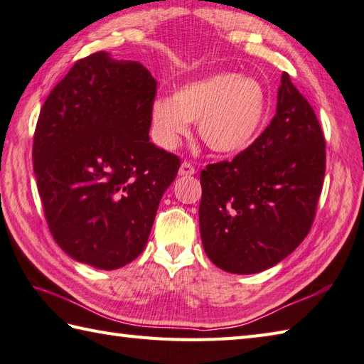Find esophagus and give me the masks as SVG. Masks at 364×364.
Returning <instances> with one entry per match:
<instances>
[{"instance_id": "1", "label": "esophagus", "mask_w": 364, "mask_h": 364, "mask_svg": "<svg viewBox=\"0 0 364 364\" xmlns=\"http://www.w3.org/2000/svg\"><path fill=\"white\" fill-rule=\"evenodd\" d=\"M195 173H196V169L193 168V164H191V163H188V161H183V163L181 164L179 176L187 177V176H193Z\"/></svg>"}]
</instances>
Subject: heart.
<instances>
[{
	"label": "heart",
	"instance_id": "obj_1",
	"mask_svg": "<svg viewBox=\"0 0 364 364\" xmlns=\"http://www.w3.org/2000/svg\"><path fill=\"white\" fill-rule=\"evenodd\" d=\"M269 100L263 84L235 73H218L181 85L171 98H156L149 117L155 142L179 147L196 122L198 134L212 152H241L262 129Z\"/></svg>",
	"mask_w": 364,
	"mask_h": 364
}]
</instances>
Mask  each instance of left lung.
Instances as JSON below:
<instances>
[{
	"instance_id": "1",
	"label": "left lung",
	"mask_w": 364,
	"mask_h": 364,
	"mask_svg": "<svg viewBox=\"0 0 364 364\" xmlns=\"http://www.w3.org/2000/svg\"><path fill=\"white\" fill-rule=\"evenodd\" d=\"M325 161L317 115L284 73L264 132L231 161L201 171L200 231L210 262L255 274L289 257L312 226Z\"/></svg>"
}]
</instances>
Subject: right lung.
Segmentation results:
<instances>
[{
  "instance_id": "add662e5",
  "label": "right lung",
  "mask_w": 364,
  "mask_h": 364,
  "mask_svg": "<svg viewBox=\"0 0 364 364\" xmlns=\"http://www.w3.org/2000/svg\"><path fill=\"white\" fill-rule=\"evenodd\" d=\"M156 80L138 61H75L41 109L33 169L49 230L97 269L138 258L181 160L150 142Z\"/></svg>"
}]
</instances>
